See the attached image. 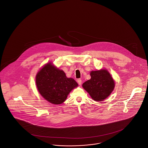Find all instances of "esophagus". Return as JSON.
I'll use <instances>...</instances> for the list:
<instances>
[{"label":"esophagus","mask_w":148,"mask_h":148,"mask_svg":"<svg viewBox=\"0 0 148 148\" xmlns=\"http://www.w3.org/2000/svg\"><path fill=\"white\" fill-rule=\"evenodd\" d=\"M77 83L79 84V85H81V84H82V80H81V79H77Z\"/></svg>","instance_id":"1"}]
</instances>
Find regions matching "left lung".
Here are the masks:
<instances>
[{
	"instance_id": "left-lung-1",
	"label": "left lung",
	"mask_w": 148,
	"mask_h": 148,
	"mask_svg": "<svg viewBox=\"0 0 148 148\" xmlns=\"http://www.w3.org/2000/svg\"><path fill=\"white\" fill-rule=\"evenodd\" d=\"M91 78L86 81L82 87L95 101H101L107 98L114 88V81L106 69L92 71Z\"/></svg>"
}]
</instances>
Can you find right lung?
Returning <instances> with one entry per match:
<instances>
[{
	"mask_svg": "<svg viewBox=\"0 0 148 148\" xmlns=\"http://www.w3.org/2000/svg\"><path fill=\"white\" fill-rule=\"evenodd\" d=\"M36 84L40 95L55 105L63 103L70 92L78 86L73 79L68 78L64 72L50 62L45 64L37 73Z\"/></svg>",
	"mask_w": 148,
	"mask_h": 148,
	"instance_id": "right-lung-1",
	"label": "right lung"
}]
</instances>
